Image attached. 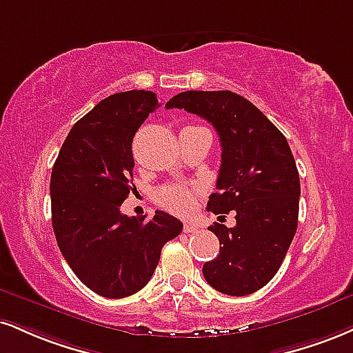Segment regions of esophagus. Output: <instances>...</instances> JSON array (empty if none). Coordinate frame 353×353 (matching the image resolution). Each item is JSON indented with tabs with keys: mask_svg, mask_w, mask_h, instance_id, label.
Instances as JSON below:
<instances>
[{
	"mask_svg": "<svg viewBox=\"0 0 353 353\" xmlns=\"http://www.w3.org/2000/svg\"><path fill=\"white\" fill-rule=\"evenodd\" d=\"M199 230H201V228H199L197 225H194V223H185L184 225V232L185 233H197Z\"/></svg>",
	"mask_w": 353,
	"mask_h": 353,
	"instance_id": "1",
	"label": "esophagus"
}]
</instances>
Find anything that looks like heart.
Returning <instances> with one entry per match:
<instances>
[{
  "mask_svg": "<svg viewBox=\"0 0 353 353\" xmlns=\"http://www.w3.org/2000/svg\"><path fill=\"white\" fill-rule=\"evenodd\" d=\"M158 202L176 214H188L194 205V192L185 185H169L158 194Z\"/></svg>",
  "mask_w": 353,
  "mask_h": 353,
  "instance_id": "1",
  "label": "heart"
}]
</instances>
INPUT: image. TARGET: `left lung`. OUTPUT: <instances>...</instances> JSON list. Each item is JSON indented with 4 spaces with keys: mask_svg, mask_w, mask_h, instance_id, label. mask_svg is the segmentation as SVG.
Masks as SVG:
<instances>
[{
    "mask_svg": "<svg viewBox=\"0 0 353 353\" xmlns=\"http://www.w3.org/2000/svg\"><path fill=\"white\" fill-rule=\"evenodd\" d=\"M165 108L199 114L219 133L222 164L207 210H233L236 223L209 227L222 246L202 273L223 294H252L278 273L298 228L301 184L290 144L252 101L230 90L182 92Z\"/></svg>",
    "mask_w": 353,
    "mask_h": 353,
    "instance_id": "left-lung-1",
    "label": "left lung"
}]
</instances>
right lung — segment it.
I'll return each mask as SVG.
<instances>
[{
    "instance_id": "right-lung-1",
    "label": "right lung",
    "mask_w": 353,
    "mask_h": 353,
    "mask_svg": "<svg viewBox=\"0 0 353 353\" xmlns=\"http://www.w3.org/2000/svg\"><path fill=\"white\" fill-rule=\"evenodd\" d=\"M158 107L154 92L107 97L75 123L52 168L55 240L80 281L103 298L143 290L163 246L182 232L181 220L163 210L150 220L120 212L133 177L131 143Z\"/></svg>"
}]
</instances>
